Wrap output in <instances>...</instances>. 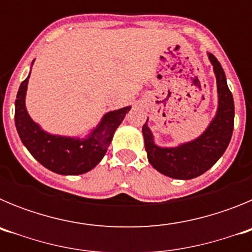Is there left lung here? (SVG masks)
<instances>
[{
  "instance_id": "left-lung-1",
  "label": "left lung",
  "mask_w": 252,
  "mask_h": 252,
  "mask_svg": "<svg viewBox=\"0 0 252 252\" xmlns=\"http://www.w3.org/2000/svg\"><path fill=\"white\" fill-rule=\"evenodd\" d=\"M213 64L218 91V111L204 133L194 141L178 148H159L154 144L148 125L144 124L142 133L148 160L154 168L174 179H192L212 168L223 155L232 137L235 122V106L226 75L221 64L213 54H208Z\"/></svg>"
}]
</instances>
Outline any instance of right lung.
<instances>
[{
  "label": "right lung",
  "instance_id": "1",
  "mask_svg": "<svg viewBox=\"0 0 252 252\" xmlns=\"http://www.w3.org/2000/svg\"><path fill=\"white\" fill-rule=\"evenodd\" d=\"M28 82L29 77L20 84L15 101V125L22 144L41 165L58 174H83L94 168L104 157L116 128L131 107L106 113L88 139L55 136L41 130L30 119L25 107Z\"/></svg>",
  "mask_w": 252,
  "mask_h": 252
}]
</instances>
